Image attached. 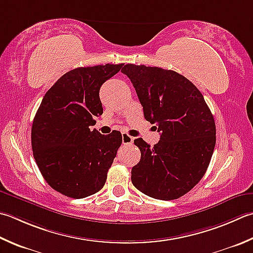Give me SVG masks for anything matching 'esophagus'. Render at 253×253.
<instances>
[{"mask_svg":"<svg viewBox=\"0 0 253 253\" xmlns=\"http://www.w3.org/2000/svg\"><path fill=\"white\" fill-rule=\"evenodd\" d=\"M122 138H123L122 141L124 145H130V143H132V141H133V138L129 135H127V133H125V132L122 135Z\"/></svg>","mask_w":253,"mask_h":253,"instance_id":"esophagus-1","label":"esophagus"}]
</instances>
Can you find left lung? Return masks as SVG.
Returning <instances> with one entry per match:
<instances>
[{
    "label": "left lung",
    "mask_w": 253,
    "mask_h": 253,
    "mask_svg": "<svg viewBox=\"0 0 253 253\" xmlns=\"http://www.w3.org/2000/svg\"><path fill=\"white\" fill-rule=\"evenodd\" d=\"M122 72L130 79L145 118L161 133L153 148L141 138L133 140L141 158L131 169L132 184L153 199H179L209 168L216 143L212 114L199 88L180 73L132 63Z\"/></svg>",
    "instance_id": "1"
}]
</instances>
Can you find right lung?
I'll return each mask as SVG.
<instances>
[{
	"label": "right lung",
	"mask_w": 253,
	"mask_h": 253,
	"mask_svg": "<svg viewBox=\"0 0 253 253\" xmlns=\"http://www.w3.org/2000/svg\"><path fill=\"white\" fill-rule=\"evenodd\" d=\"M123 63L80 67L67 72L44 94L32 126L33 155L42 175L53 190L72 199L95 194L107 172L122 133L102 135L90 127L103 114L102 84Z\"/></svg>",
	"instance_id": "right-lung-1"
}]
</instances>
